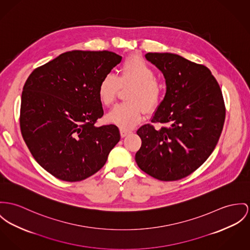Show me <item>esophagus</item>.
I'll return each mask as SVG.
<instances>
[{"label": "esophagus", "instance_id": "obj_1", "mask_svg": "<svg viewBox=\"0 0 250 250\" xmlns=\"http://www.w3.org/2000/svg\"><path fill=\"white\" fill-rule=\"evenodd\" d=\"M120 133H121V137H122V138H125V137H126L127 135L130 134V133H131V131L121 129V130H120Z\"/></svg>", "mask_w": 250, "mask_h": 250}]
</instances>
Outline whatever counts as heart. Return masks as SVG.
Segmentation results:
<instances>
[{
	"instance_id": "heart-1",
	"label": "heart",
	"mask_w": 250,
	"mask_h": 250,
	"mask_svg": "<svg viewBox=\"0 0 250 250\" xmlns=\"http://www.w3.org/2000/svg\"><path fill=\"white\" fill-rule=\"evenodd\" d=\"M132 86L127 101L131 103L118 104L106 115V121L127 130L136 126L143 119V109L152 112L158 106L162 97L161 86L156 83L153 68L142 58L127 59L120 68L118 76L107 74L98 85L97 94L101 104L111 105L115 101L120 87Z\"/></svg>"
}]
</instances>
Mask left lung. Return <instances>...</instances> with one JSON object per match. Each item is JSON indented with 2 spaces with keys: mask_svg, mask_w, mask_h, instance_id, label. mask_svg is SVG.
Segmentation results:
<instances>
[{
  "mask_svg": "<svg viewBox=\"0 0 250 250\" xmlns=\"http://www.w3.org/2000/svg\"><path fill=\"white\" fill-rule=\"evenodd\" d=\"M166 78L167 93L151 118L160 129L141 126L138 167L160 181H177L199 168L222 133L226 109L219 83L203 64L173 53H146Z\"/></svg>",
  "mask_w": 250,
  "mask_h": 250,
  "instance_id": "left-lung-1",
  "label": "left lung"
}]
</instances>
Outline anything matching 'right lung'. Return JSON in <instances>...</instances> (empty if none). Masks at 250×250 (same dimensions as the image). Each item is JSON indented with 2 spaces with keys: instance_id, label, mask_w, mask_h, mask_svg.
<instances>
[{
  "instance_id": "obj_1",
  "label": "right lung",
  "mask_w": 250,
  "mask_h": 250,
  "mask_svg": "<svg viewBox=\"0 0 250 250\" xmlns=\"http://www.w3.org/2000/svg\"><path fill=\"white\" fill-rule=\"evenodd\" d=\"M122 61L114 52L72 50L36 68L21 93L20 126L39 165L58 179L79 182L99 171L120 141L104 115L97 89Z\"/></svg>"
}]
</instances>
